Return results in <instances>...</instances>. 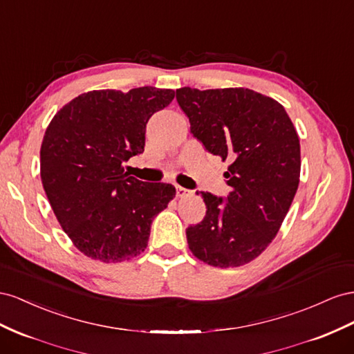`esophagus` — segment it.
I'll use <instances>...</instances> for the list:
<instances>
[{
  "instance_id": "esophagus-1",
  "label": "esophagus",
  "mask_w": 354,
  "mask_h": 354,
  "mask_svg": "<svg viewBox=\"0 0 354 354\" xmlns=\"http://www.w3.org/2000/svg\"><path fill=\"white\" fill-rule=\"evenodd\" d=\"M189 194V191L187 188H183V187H176V196L178 197H185Z\"/></svg>"
}]
</instances>
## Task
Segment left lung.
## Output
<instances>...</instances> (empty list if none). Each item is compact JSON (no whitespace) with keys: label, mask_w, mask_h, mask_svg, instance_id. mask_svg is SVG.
<instances>
[{"label":"left lung","mask_w":354,"mask_h":354,"mask_svg":"<svg viewBox=\"0 0 354 354\" xmlns=\"http://www.w3.org/2000/svg\"><path fill=\"white\" fill-rule=\"evenodd\" d=\"M176 99L191 133L222 161L227 200L197 191L206 216L187 228L188 248L209 266L240 267L258 258L279 233L299 184L297 130L277 100L245 87H183Z\"/></svg>","instance_id":"8db88e82"}]
</instances>
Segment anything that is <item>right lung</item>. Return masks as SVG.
Here are the masks:
<instances>
[{
  "mask_svg": "<svg viewBox=\"0 0 354 354\" xmlns=\"http://www.w3.org/2000/svg\"><path fill=\"white\" fill-rule=\"evenodd\" d=\"M175 97L170 88L92 90L50 121L39 174L60 227L90 259L129 261L148 246L154 216L174 200L170 184L142 183L123 163L145 147L149 117Z\"/></svg>",
  "mask_w": 354,
  "mask_h": 354,
  "instance_id": "add662e5",
  "label": "right lung"
}]
</instances>
